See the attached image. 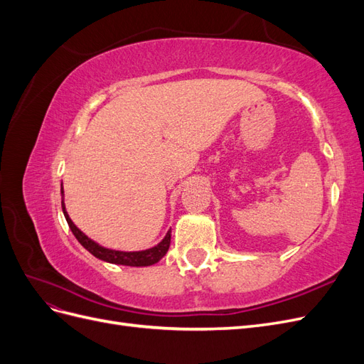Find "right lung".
I'll return each instance as SVG.
<instances>
[{"label":"right lung","instance_id":"right-lung-1","mask_svg":"<svg viewBox=\"0 0 364 364\" xmlns=\"http://www.w3.org/2000/svg\"><path fill=\"white\" fill-rule=\"evenodd\" d=\"M60 194H62V211L65 218H67V223L71 229V232L74 234V237L77 238V241L94 255L95 258L111 262V264H119V266H130V267H147V266H153L156 264L159 259H162L165 257V253L168 252L170 247V241H171V229L168 230L165 237L162 238V241L156 246H153L150 249L146 250H136V252H124V250H115V249H107L102 245H98L97 241L91 240L87 235H85L82 230L77 228L73 220L70 218L67 208H65V199H63V186L60 183Z\"/></svg>","mask_w":364,"mask_h":364}]
</instances>
